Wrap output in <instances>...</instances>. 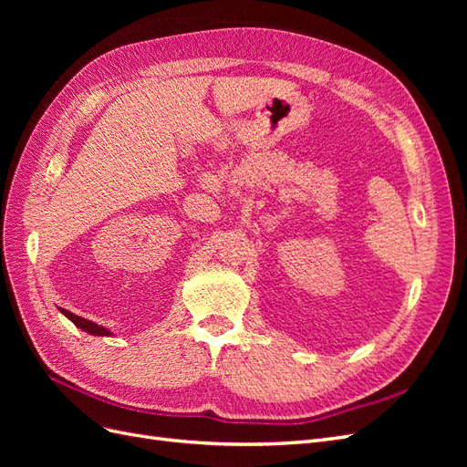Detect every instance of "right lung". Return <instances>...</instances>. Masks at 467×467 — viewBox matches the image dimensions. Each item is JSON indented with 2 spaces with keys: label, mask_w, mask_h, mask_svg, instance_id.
Listing matches in <instances>:
<instances>
[{
  "label": "right lung",
  "mask_w": 467,
  "mask_h": 467,
  "mask_svg": "<svg viewBox=\"0 0 467 467\" xmlns=\"http://www.w3.org/2000/svg\"><path fill=\"white\" fill-rule=\"evenodd\" d=\"M60 312L72 321L76 327H79L81 331H86V333H89V335H95V337H110L112 333L109 331V329H105L103 325H97L95 321H89V319H83V317H79V316H76V314H72V312H67V309H60Z\"/></svg>",
  "instance_id": "right-lung-1"
}]
</instances>
